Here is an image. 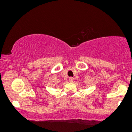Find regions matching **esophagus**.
I'll return each instance as SVG.
<instances>
[{
    "label": "esophagus",
    "mask_w": 132,
    "mask_h": 132,
    "mask_svg": "<svg viewBox=\"0 0 132 132\" xmlns=\"http://www.w3.org/2000/svg\"><path fill=\"white\" fill-rule=\"evenodd\" d=\"M73 80H74L73 77H70L69 78V81H70V82H72V81H73Z\"/></svg>",
    "instance_id": "obj_1"
}]
</instances>
